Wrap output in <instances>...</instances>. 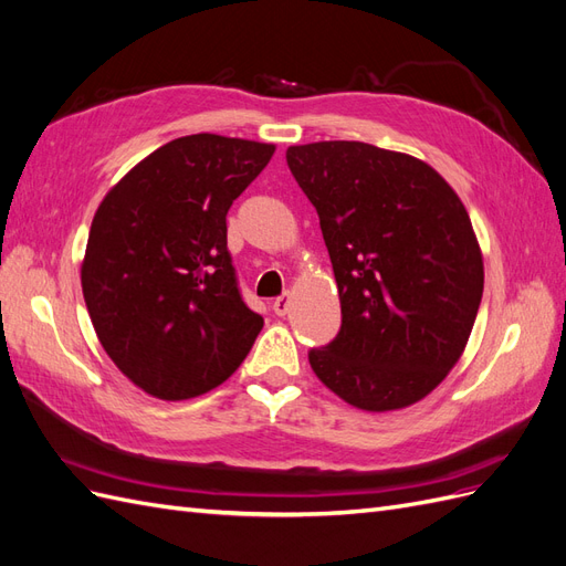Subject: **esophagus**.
Masks as SVG:
<instances>
[{
    "label": "esophagus",
    "instance_id": "34e87169",
    "mask_svg": "<svg viewBox=\"0 0 566 566\" xmlns=\"http://www.w3.org/2000/svg\"><path fill=\"white\" fill-rule=\"evenodd\" d=\"M271 310H273V314H276V316H285L290 312V295H281V297L273 300Z\"/></svg>",
    "mask_w": 566,
    "mask_h": 566
}]
</instances>
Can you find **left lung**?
I'll return each instance as SVG.
<instances>
[{"instance_id": "8db88e82", "label": "left lung", "mask_w": 566, "mask_h": 566, "mask_svg": "<svg viewBox=\"0 0 566 566\" xmlns=\"http://www.w3.org/2000/svg\"><path fill=\"white\" fill-rule=\"evenodd\" d=\"M285 160L342 306L337 337L310 352L316 378L373 413L424 399L465 352L484 293L465 205L427 163L361 142L290 146Z\"/></svg>"}]
</instances>
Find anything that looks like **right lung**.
Wrapping results in <instances>:
<instances>
[{
	"mask_svg": "<svg viewBox=\"0 0 566 566\" xmlns=\"http://www.w3.org/2000/svg\"><path fill=\"white\" fill-rule=\"evenodd\" d=\"M273 144L191 134L132 167L92 221L82 295L113 364L146 394L193 399L235 373L264 318L248 310L227 212Z\"/></svg>",
	"mask_w": 566,
	"mask_h": 566,
	"instance_id": "1",
	"label": "right lung"
}]
</instances>
